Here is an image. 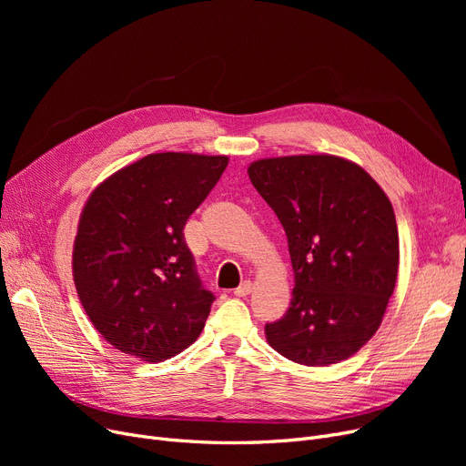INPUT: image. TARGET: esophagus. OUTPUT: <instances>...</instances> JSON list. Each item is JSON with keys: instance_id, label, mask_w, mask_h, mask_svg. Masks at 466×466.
I'll return each instance as SVG.
<instances>
[{"instance_id": "1", "label": "esophagus", "mask_w": 466, "mask_h": 466, "mask_svg": "<svg viewBox=\"0 0 466 466\" xmlns=\"http://www.w3.org/2000/svg\"><path fill=\"white\" fill-rule=\"evenodd\" d=\"M251 290H253V283L251 281H243L239 287L234 289V295L236 297H248Z\"/></svg>"}]
</instances>
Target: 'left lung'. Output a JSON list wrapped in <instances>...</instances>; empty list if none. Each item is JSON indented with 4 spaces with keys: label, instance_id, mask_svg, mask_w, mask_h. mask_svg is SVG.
Here are the masks:
<instances>
[{
    "label": "left lung",
    "instance_id": "obj_1",
    "mask_svg": "<svg viewBox=\"0 0 466 466\" xmlns=\"http://www.w3.org/2000/svg\"><path fill=\"white\" fill-rule=\"evenodd\" d=\"M248 174L283 225L295 272L287 313L264 327L268 344L306 366L351 357L395 290L393 206L360 166L330 155L264 158Z\"/></svg>",
    "mask_w": 466,
    "mask_h": 466
}]
</instances>
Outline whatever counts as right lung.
<instances>
[{"instance_id": "1", "label": "right lung", "mask_w": 466, "mask_h": 466, "mask_svg": "<svg viewBox=\"0 0 466 466\" xmlns=\"http://www.w3.org/2000/svg\"><path fill=\"white\" fill-rule=\"evenodd\" d=\"M227 166V157L157 153L90 194L73 281L92 325L118 351L160 362L200 336L215 297L183 230Z\"/></svg>"}]
</instances>
